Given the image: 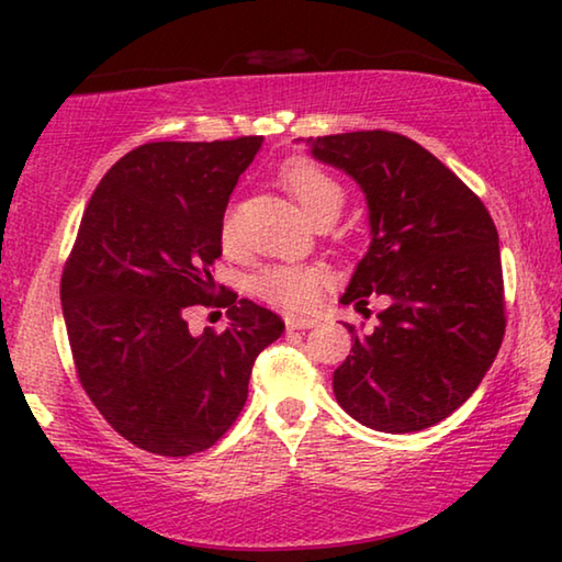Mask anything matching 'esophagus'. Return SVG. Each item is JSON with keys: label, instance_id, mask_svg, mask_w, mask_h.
<instances>
[{"label": "esophagus", "instance_id": "esophagus-1", "mask_svg": "<svg viewBox=\"0 0 562 562\" xmlns=\"http://www.w3.org/2000/svg\"><path fill=\"white\" fill-rule=\"evenodd\" d=\"M284 325H288V329H310L317 325L315 317H302V315H288L284 317Z\"/></svg>", "mask_w": 562, "mask_h": 562}]
</instances>
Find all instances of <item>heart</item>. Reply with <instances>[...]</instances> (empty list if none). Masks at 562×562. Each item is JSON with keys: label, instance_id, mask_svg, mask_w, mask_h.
I'll return each instance as SVG.
<instances>
[{"label": "heart", "instance_id": "1", "mask_svg": "<svg viewBox=\"0 0 562 562\" xmlns=\"http://www.w3.org/2000/svg\"><path fill=\"white\" fill-rule=\"evenodd\" d=\"M282 186L290 190L294 203L300 205L310 223L322 215H339L345 205V190L327 170L304 158H294L280 170ZM235 235L233 217L223 223V240L231 243ZM327 282V272L319 265H268L252 278V290L262 300L288 310H304L317 300L322 284Z\"/></svg>", "mask_w": 562, "mask_h": 562}]
</instances>
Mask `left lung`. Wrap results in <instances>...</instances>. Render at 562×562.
<instances>
[{"instance_id": "1", "label": "left lung", "mask_w": 562, "mask_h": 562, "mask_svg": "<svg viewBox=\"0 0 562 562\" xmlns=\"http://www.w3.org/2000/svg\"><path fill=\"white\" fill-rule=\"evenodd\" d=\"M310 154L364 193L369 250L341 304L386 310L369 335L349 327L351 355L331 389L359 424L412 434L451 416L496 359L503 317L498 233L479 198L416 140L389 131L310 138Z\"/></svg>"}]
</instances>
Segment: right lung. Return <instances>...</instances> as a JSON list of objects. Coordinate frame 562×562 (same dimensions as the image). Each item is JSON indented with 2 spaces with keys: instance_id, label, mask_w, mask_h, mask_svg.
Instances as JSON below:
<instances>
[{
  "instance_id": "add662e5",
  "label": "right lung",
  "mask_w": 562,
  "mask_h": 562,
  "mask_svg": "<svg viewBox=\"0 0 562 562\" xmlns=\"http://www.w3.org/2000/svg\"><path fill=\"white\" fill-rule=\"evenodd\" d=\"M260 146V136L146 144L101 178L81 217L61 278L76 372L144 451L211 449L243 412L255 359L284 331L260 304L215 297L211 274L227 201ZM193 303L228 307L223 336L189 335Z\"/></svg>"
}]
</instances>
